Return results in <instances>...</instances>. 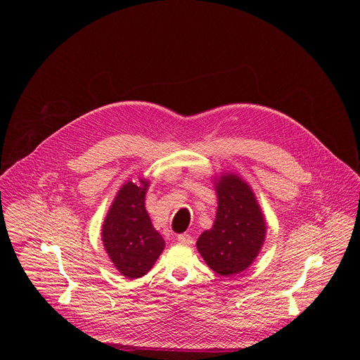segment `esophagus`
Here are the masks:
<instances>
[{
	"mask_svg": "<svg viewBox=\"0 0 360 360\" xmlns=\"http://www.w3.org/2000/svg\"><path fill=\"white\" fill-rule=\"evenodd\" d=\"M178 242H181V243H184V245H191L192 242H193V239H192V236L191 235H188V233H182V235H178Z\"/></svg>",
	"mask_w": 360,
	"mask_h": 360,
	"instance_id": "obj_1",
	"label": "esophagus"
}]
</instances>
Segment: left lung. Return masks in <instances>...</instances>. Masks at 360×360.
Instances as JSON below:
<instances>
[{
	"label": "left lung",
	"instance_id": "left-lung-1",
	"mask_svg": "<svg viewBox=\"0 0 360 360\" xmlns=\"http://www.w3.org/2000/svg\"><path fill=\"white\" fill-rule=\"evenodd\" d=\"M217 218L202 232L196 248L207 265L221 276L240 274L258 256L266 236V222L250 186L236 174L215 179Z\"/></svg>",
	"mask_w": 360,
	"mask_h": 360
}]
</instances>
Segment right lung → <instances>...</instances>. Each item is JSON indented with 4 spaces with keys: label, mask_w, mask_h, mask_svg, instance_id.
I'll list each match as a JSON object with an SVG mask.
<instances>
[{
    "label": "right lung",
    "mask_w": 360,
    "mask_h": 360,
    "mask_svg": "<svg viewBox=\"0 0 360 360\" xmlns=\"http://www.w3.org/2000/svg\"><path fill=\"white\" fill-rule=\"evenodd\" d=\"M149 181H128L118 191L102 225V242L114 266L128 279L146 275L165 248L145 210Z\"/></svg>",
    "instance_id": "right-lung-1"
}]
</instances>
